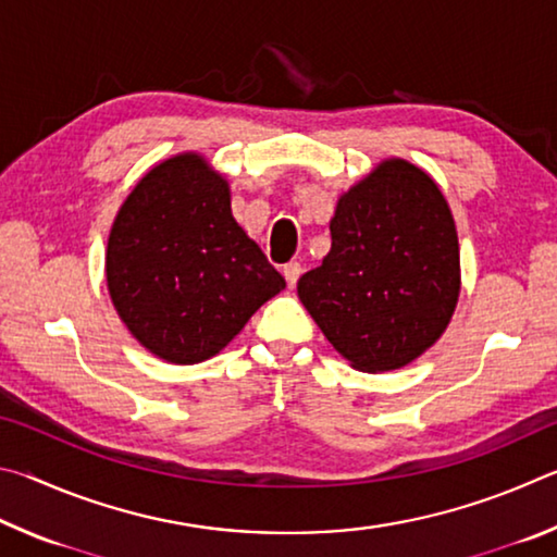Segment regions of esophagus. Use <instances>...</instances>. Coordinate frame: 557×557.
<instances>
[{"instance_id": "1", "label": "esophagus", "mask_w": 557, "mask_h": 557, "mask_svg": "<svg viewBox=\"0 0 557 557\" xmlns=\"http://www.w3.org/2000/svg\"><path fill=\"white\" fill-rule=\"evenodd\" d=\"M282 275H285L289 287H295L299 275H301V265H299V262H287V265L282 268Z\"/></svg>"}]
</instances>
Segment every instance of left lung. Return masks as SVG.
Wrapping results in <instances>:
<instances>
[{"instance_id":"obj_1","label":"left lung","mask_w":557,"mask_h":557,"mask_svg":"<svg viewBox=\"0 0 557 557\" xmlns=\"http://www.w3.org/2000/svg\"><path fill=\"white\" fill-rule=\"evenodd\" d=\"M332 250L305 272L297 295L358 371L414 361L445 332L459 299V243L432 178L385 159L338 199Z\"/></svg>"}]
</instances>
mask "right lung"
<instances>
[{
  "instance_id": "add662e5",
  "label": "right lung",
  "mask_w": 557,
  "mask_h": 557,
  "mask_svg": "<svg viewBox=\"0 0 557 557\" xmlns=\"http://www.w3.org/2000/svg\"><path fill=\"white\" fill-rule=\"evenodd\" d=\"M110 299L129 334L169 363H201L285 289L231 213L228 182L201 154L157 164L108 238Z\"/></svg>"
}]
</instances>
